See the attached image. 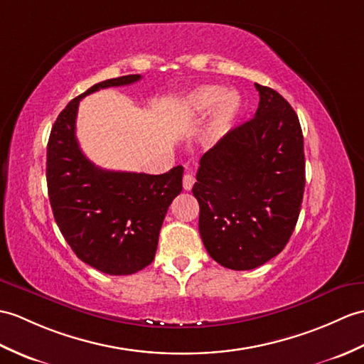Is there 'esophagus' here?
<instances>
[{
    "mask_svg": "<svg viewBox=\"0 0 364 364\" xmlns=\"http://www.w3.org/2000/svg\"><path fill=\"white\" fill-rule=\"evenodd\" d=\"M193 183H196V175H193L192 172H186L184 176H183V188H184V191H191Z\"/></svg>",
    "mask_w": 364,
    "mask_h": 364,
    "instance_id": "obj_1",
    "label": "esophagus"
}]
</instances>
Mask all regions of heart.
<instances>
[{
	"label": "heart",
	"instance_id": "1",
	"mask_svg": "<svg viewBox=\"0 0 364 364\" xmlns=\"http://www.w3.org/2000/svg\"><path fill=\"white\" fill-rule=\"evenodd\" d=\"M189 105L192 112L197 114H206L217 105L213 121L209 124V139H218L226 132H230L240 112L239 96L235 92L223 95V88L217 85H206L193 91Z\"/></svg>",
	"mask_w": 364,
	"mask_h": 364
}]
</instances>
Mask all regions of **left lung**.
<instances>
[{"label":"left lung","mask_w":364,"mask_h":364,"mask_svg":"<svg viewBox=\"0 0 364 364\" xmlns=\"http://www.w3.org/2000/svg\"><path fill=\"white\" fill-rule=\"evenodd\" d=\"M255 87V117L203 155L192 188L206 251L237 272L264 265L285 248L306 186L298 114L277 91Z\"/></svg>","instance_id":"8db88e82"}]
</instances>
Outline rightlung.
<instances>
[{"instance_id":"obj_1","label":"right lung","mask_w":364,"mask_h":364,"mask_svg":"<svg viewBox=\"0 0 364 364\" xmlns=\"http://www.w3.org/2000/svg\"><path fill=\"white\" fill-rule=\"evenodd\" d=\"M139 79L130 74L92 85L58 114L48 141V193L58 230L82 262L113 276L154 262L167 209L183 189V167L163 175L100 168L79 147L75 116L87 95Z\"/></svg>"}]
</instances>
